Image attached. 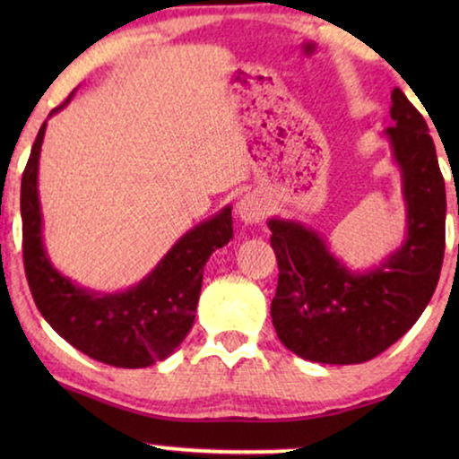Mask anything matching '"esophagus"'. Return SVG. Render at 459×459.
Masks as SVG:
<instances>
[{
    "label": "esophagus",
    "instance_id": "obj_1",
    "mask_svg": "<svg viewBox=\"0 0 459 459\" xmlns=\"http://www.w3.org/2000/svg\"><path fill=\"white\" fill-rule=\"evenodd\" d=\"M267 212V204L259 194H247V196L240 198V203L236 204V215L240 217L242 223L247 225H256L263 221Z\"/></svg>",
    "mask_w": 459,
    "mask_h": 459
}]
</instances>
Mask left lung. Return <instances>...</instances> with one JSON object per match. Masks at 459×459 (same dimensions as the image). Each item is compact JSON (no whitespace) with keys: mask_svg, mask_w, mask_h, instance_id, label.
I'll use <instances>...</instances> for the list:
<instances>
[{"mask_svg":"<svg viewBox=\"0 0 459 459\" xmlns=\"http://www.w3.org/2000/svg\"><path fill=\"white\" fill-rule=\"evenodd\" d=\"M382 137L401 173L405 236L378 265L349 269L324 236L297 219H267L278 256L272 319L288 351L307 361L363 363L397 342L430 303L445 255V181L424 117L391 93Z\"/></svg>","mask_w":459,"mask_h":459,"instance_id":"obj_1","label":"left lung"}]
</instances>
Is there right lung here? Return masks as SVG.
Listing matches in <instances>:
<instances>
[{"instance_id":"1","label":"right lung","mask_w":459,"mask_h":459,"mask_svg":"<svg viewBox=\"0 0 459 459\" xmlns=\"http://www.w3.org/2000/svg\"><path fill=\"white\" fill-rule=\"evenodd\" d=\"M73 96L74 91L49 117ZM46 127L48 121L30 148L21 186L24 272L37 309L68 344L96 361L135 369L167 359L196 317L206 261L234 238L231 206L187 230L137 284L117 292L81 286L56 269L43 240L39 156Z\"/></svg>"}]
</instances>
